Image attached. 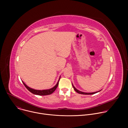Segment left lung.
<instances>
[{
	"instance_id": "left-lung-1",
	"label": "left lung",
	"mask_w": 128,
	"mask_h": 128,
	"mask_svg": "<svg viewBox=\"0 0 128 128\" xmlns=\"http://www.w3.org/2000/svg\"><path fill=\"white\" fill-rule=\"evenodd\" d=\"M72 84V86H73V87H74V90L76 91V92H77V93H79V94H84V95H93V94H96V93H98V92H100V91L101 90H99V91H98V92H93V93H84V92H81V91H80V90H77L74 86L73 85V84Z\"/></svg>"
}]
</instances>
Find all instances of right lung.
Returning <instances> with one entry per match:
<instances>
[{"label": "right lung", "mask_w": 128, "mask_h": 128, "mask_svg": "<svg viewBox=\"0 0 128 128\" xmlns=\"http://www.w3.org/2000/svg\"><path fill=\"white\" fill-rule=\"evenodd\" d=\"M60 78L59 79V80L57 82V84H56L55 86H54L53 88H50V89H48V90H34L33 88H30V87L28 86L23 81L22 82L23 83L24 85L27 88V89L30 91L31 93H32L33 94L35 95H40V96H44V95H50L51 94H52L54 90H56V89L57 88L58 84H59V82L60 80Z\"/></svg>", "instance_id": "obj_1"}]
</instances>
